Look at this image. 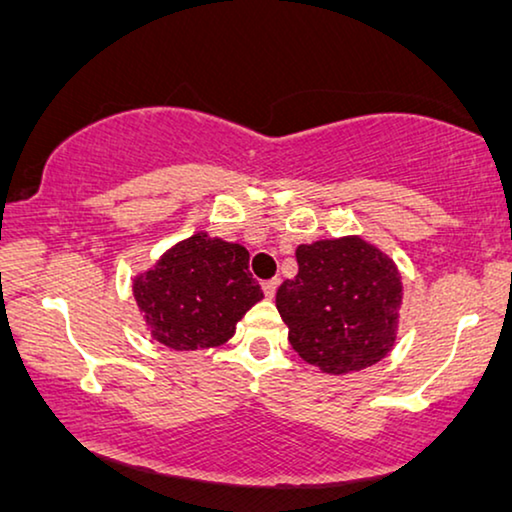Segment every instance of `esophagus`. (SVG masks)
<instances>
[{"mask_svg":"<svg viewBox=\"0 0 512 512\" xmlns=\"http://www.w3.org/2000/svg\"><path fill=\"white\" fill-rule=\"evenodd\" d=\"M278 285H280V280H278V278L262 282V289H264V296H266V299H273V296H276V289H278Z\"/></svg>","mask_w":512,"mask_h":512,"instance_id":"obj_1","label":"esophagus"}]
</instances>
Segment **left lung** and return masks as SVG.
Here are the masks:
<instances>
[{"label":"left lung","instance_id":"obj_1","mask_svg":"<svg viewBox=\"0 0 512 512\" xmlns=\"http://www.w3.org/2000/svg\"><path fill=\"white\" fill-rule=\"evenodd\" d=\"M299 273L285 280L276 308L289 345L326 375L379 363L395 345L402 305L400 271L361 236L303 243Z\"/></svg>","mask_w":512,"mask_h":512}]
</instances>
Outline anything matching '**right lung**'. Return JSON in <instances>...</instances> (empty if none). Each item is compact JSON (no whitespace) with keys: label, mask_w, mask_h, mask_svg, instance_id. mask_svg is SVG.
Segmentation results:
<instances>
[{"label":"right lung","mask_w":512,"mask_h":512,"mask_svg":"<svg viewBox=\"0 0 512 512\" xmlns=\"http://www.w3.org/2000/svg\"><path fill=\"white\" fill-rule=\"evenodd\" d=\"M239 243L197 232L133 280V296L151 338L174 352L220 347L236 322L264 299Z\"/></svg>","instance_id":"add662e5"}]
</instances>
